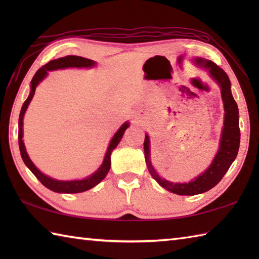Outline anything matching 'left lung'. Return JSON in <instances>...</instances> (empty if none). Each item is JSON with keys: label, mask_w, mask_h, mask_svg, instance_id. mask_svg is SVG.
<instances>
[{"label": "left lung", "mask_w": 259, "mask_h": 259, "mask_svg": "<svg viewBox=\"0 0 259 259\" xmlns=\"http://www.w3.org/2000/svg\"><path fill=\"white\" fill-rule=\"evenodd\" d=\"M196 63L208 70L211 78L217 82L221 87L222 98L224 102L225 109V120L224 128L221 137V144L219 149L214 156L210 166L205 171L200 174L198 177L189 181L188 184H179L171 183L166 179H162L159 176L155 168L152 167L150 161V140L149 136L146 135L144 149H145V158L146 163L148 166L152 178L160 185L162 188L171 191L172 194H177L181 196H194L198 194H202L213 188L223 177L228 171L229 167L237 157L239 144H240V130H239V111L237 103L234 100V97L230 90V80L227 73L219 68L216 63H213L210 60H205L201 58L196 59Z\"/></svg>", "instance_id": "left-lung-1"}]
</instances>
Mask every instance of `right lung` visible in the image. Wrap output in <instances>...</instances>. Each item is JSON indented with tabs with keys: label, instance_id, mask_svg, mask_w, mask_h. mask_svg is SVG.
<instances>
[{
	"label": "right lung",
	"instance_id": "obj_1",
	"mask_svg": "<svg viewBox=\"0 0 259 259\" xmlns=\"http://www.w3.org/2000/svg\"><path fill=\"white\" fill-rule=\"evenodd\" d=\"M95 65H96V62L93 61V60L85 59L82 57H76V56H67L64 58L52 60V61L48 62L46 65H43L42 68H40L36 71V73L34 74V76H33V79L31 81L30 95L24 101L23 106H22L20 117H19V147H20L21 157L23 159L26 167L31 170L33 175H34L38 180H40V183L52 191L63 192V194H76V192L89 190L93 188L95 186H97L100 181H102L104 178H106V176L110 170V167H111V152L113 149H115V147L118 146L121 138H122L125 129L129 126V122H124L120 126L119 130L113 136L111 141H110L107 153L106 156H104V160L100 166V168H99L95 174H92L91 176H89V177H87L84 179L70 180V181L53 179L51 177H49V176L42 174L40 170L34 166V163L31 161V159L25 150L24 142L22 140V138H23V129H22V126H23L24 113L26 111L27 107H29L33 96H34L36 85L48 75V71L58 70V69H67V68H91V67H95Z\"/></svg>",
	"mask_w": 259,
	"mask_h": 259
}]
</instances>
